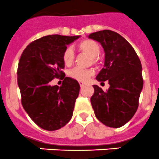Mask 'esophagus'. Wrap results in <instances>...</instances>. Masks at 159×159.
Returning <instances> with one entry per match:
<instances>
[{"instance_id":"1","label":"esophagus","mask_w":159,"mask_h":159,"mask_svg":"<svg viewBox=\"0 0 159 159\" xmlns=\"http://www.w3.org/2000/svg\"><path fill=\"white\" fill-rule=\"evenodd\" d=\"M79 85L81 87H82L84 85H85V82H83V81H79Z\"/></svg>"}]
</instances>
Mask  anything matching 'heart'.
Segmentation results:
<instances>
[{"label":"heart","instance_id":"obj_1","mask_svg":"<svg viewBox=\"0 0 159 159\" xmlns=\"http://www.w3.org/2000/svg\"><path fill=\"white\" fill-rule=\"evenodd\" d=\"M78 49L79 51L89 55L93 64H98L99 61L98 55L100 54V46L97 42L92 40L85 39L80 41L78 44ZM62 60L66 66H70L74 64L75 61V53L71 47H67L63 52ZM93 74L92 69H81L76 67L69 72V76L73 79L79 81H85Z\"/></svg>","mask_w":159,"mask_h":159}]
</instances>
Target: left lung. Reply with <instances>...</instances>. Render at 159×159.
<instances>
[{
	"mask_svg": "<svg viewBox=\"0 0 159 159\" xmlns=\"http://www.w3.org/2000/svg\"><path fill=\"white\" fill-rule=\"evenodd\" d=\"M98 41L105 51L104 67L96 77L98 81H109L103 91L93 85L90 102L96 118L109 127L125 125L136 113L143 87L142 64L137 53L123 37L111 30H102L89 35Z\"/></svg>",
	"mask_w": 159,
	"mask_h": 159,
	"instance_id": "8db88e82",
	"label": "left lung"
}]
</instances>
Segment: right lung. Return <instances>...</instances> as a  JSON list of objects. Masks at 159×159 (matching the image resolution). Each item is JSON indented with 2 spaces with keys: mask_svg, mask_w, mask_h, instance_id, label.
I'll return each mask as SVG.
<instances>
[{
  "mask_svg": "<svg viewBox=\"0 0 159 159\" xmlns=\"http://www.w3.org/2000/svg\"><path fill=\"white\" fill-rule=\"evenodd\" d=\"M79 38L45 36L31 42L20 56L17 83L21 104L30 118L46 130L63 127L73 116L80 85L76 80L65 78L62 54L67 45ZM62 75L61 87L50 85L52 80Z\"/></svg>",
  "mask_w": 159,
  "mask_h": 159,
  "instance_id": "right-lung-1",
  "label": "right lung"
}]
</instances>
